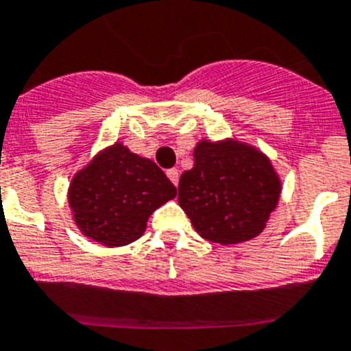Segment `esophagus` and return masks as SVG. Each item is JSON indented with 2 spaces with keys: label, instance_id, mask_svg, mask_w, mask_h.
Returning <instances> with one entry per match:
<instances>
[{
  "label": "esophagus",
  "instance_id": "obj_1",
  "mask_svg": "<svg viewBox=\"0 0 351 351\" xmlns=\"http://www.w3.org/2000/svg\"><path fill=\"white\" fill-rule=\"evenodd\" d=\"M166 175H168V178L171 180L173 183H175V185H178V180H180V175H178V169H168V171H166Z\"/></svg>",
  "mask_w": 351,
  "mask_h": 351
}]
</instances>
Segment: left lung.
I'll list each match as a JSON object with an SVG mask.
<instances>
[{
    "label": "left lung",
    "instance_id": "obj_1",
    "mask_svg": "<svg viewBox=\"0 0 351 351\" xmlns=\"http://www.w3.org/2000/svg\"><path fill=\"white\" fill-rule=\"evenodd\" d=\"M280 197L269 160L252 147L201 141L180 176L178 204L204 239L236 245L261 234Z\"/></svg>",
    "mask_w": 351,
    "mask_h": 351
}]
</instances>
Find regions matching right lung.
<instances>
[{"label":"right lung","mask_w":351,"mask_h":351,"mask_svg":"<svg viewBox=\"0 0 351 351\" xmlns=\"http://www.w3.org/2000/svg\"><path fill=\"white\" fill-rule=\"evenodd\" d=\"M175 195L176 187L156 162L117 143L75 176L69 206L85 236L122 246L140 238L148 217Z\"/></svg>","instance_id":"add662e5"}]
</instances>
